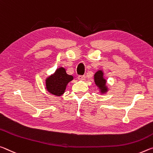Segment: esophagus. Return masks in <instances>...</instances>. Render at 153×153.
<instances>
[{"mask_svg": "<svg viewBox=\"0 0 153 153\" xmlns=\"http://www.w3.org/2000/svg\"><path fill=\"white\" fill-rule=\"evenodd\" d=\"M77 78H78L79 80H81V81H82V80L85 79V75H79Z\"/></svg>", "mask_w": 153, "mask_h": 153, "instance_id": "obj_1", "label": "esophagus"}]
</instances>
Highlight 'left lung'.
Returning <instances> with one entry per match:
<instances>
[{
    "label": "left lung",
    "mask_w": 153,
    "mask_h": 153,
    "mask_svg": "<svg viewBox=\"0 0 153 153\" xmlns=\"http://www.w3.org/2000/svg\"><path fill=\"white\" fill-rule=\"evenodd\" d=\"M94 81L96 85L99 87L102 93L107 91L106 86V81L103 77V72L102 71H98L94 75Z\"/></svg>",
    "instance_id": "1"
}]
</instances>
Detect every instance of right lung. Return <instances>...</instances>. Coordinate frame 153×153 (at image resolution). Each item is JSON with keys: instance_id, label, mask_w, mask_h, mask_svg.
I'll return each mask as SVG.
<instances>
[{"instance_id": "obj_1", "label": "right lung", "mask_w": 153, "mask_h": 153, "mask_svg": "<svg viewBox=\"0 0 153 153\" xmlns=\"http://www.w3.org/2000/svg\"><path fill=\"white\" fill-rule=\"evenodd\" d=\"M72 79L73 76L68 74L64 68H59L47 79L46 88L50 94L59 96L64 93L67 84Z\"/></svg>"}]
</instances>
